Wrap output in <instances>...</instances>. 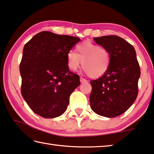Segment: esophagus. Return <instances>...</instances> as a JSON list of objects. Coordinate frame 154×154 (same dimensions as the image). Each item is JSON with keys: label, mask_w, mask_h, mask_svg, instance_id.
I'll return each instance as SVG.
<instances>
[{"label": "esophagus", "mask_w": 154, "mask_h": 154, "mask_svg": "<svg viewBox=\"0 0 154 154\" xmlns=\"http://www.w3.org/2000/svg\"><path fill=\"white\" fill-rule=\"evenodd\" d=\"M80 82L82 83H85V82H87V80L84 79V78H83V77H80Z\"/></svg>", "instance_id": "1"}]
</instances>
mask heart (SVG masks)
<instances>
[{
    "mask_svg": "<svg viewBox=\"0 0 154 154\" xmlns=\"http://www.w3.org/2000/svg\"><path fill=\"white\" fill-rule=\"evenodd\" d=\"M75 51L67 54V66L75 71L82 62V68L91 78H98L105 75L109 69L111 55L109 49L90 41H84L76 46Z\"/></svg>",
    "mask_w": 154,
    "mask_h": 154,
    "instance_id": "1",
    "label": "heart"
}]
</instances>
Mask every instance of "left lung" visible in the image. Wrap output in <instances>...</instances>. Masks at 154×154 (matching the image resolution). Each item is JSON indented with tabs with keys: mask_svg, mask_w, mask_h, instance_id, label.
<instances>
[{
	"mask_svg": "<svg viewBox=\"0 0 154 154\" xmlns=\"http://www.w3.org/2000/svg\"><path fill=\"white\" fill-rule=\"evenodd\" d=\"M94 40L109 49L111 62L105 75L90 81V106L99 116L115 118L126 111L137 97L140 70L136 51L131 44L116 35Z\"/></svg>",
	"mask_w": 154,
	"mask_h": 154,
	"instance_id": "obj_1",
	"label": "left lung"
}]
</instances>
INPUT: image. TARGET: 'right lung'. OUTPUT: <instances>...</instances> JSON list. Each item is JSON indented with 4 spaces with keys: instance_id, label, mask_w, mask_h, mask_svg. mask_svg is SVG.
Here are the masks:
<instances>
[{
    "instance_id": "add662e5",
    "label": "right lung",
    "mask_w": 154,
    "mask_h": 154,
    "mask_svg": "<svg viewBox=\"0 0 154 154\" xmlns=\"http://www.w3.org/2000/svg\"><path fill=\"white\" fill-rule=\"evenodd\" d=\"M79 41L43 31L26 43L20 65L21 93L34 113L54 118L66 110L70 96L80 85L79 75L69 71L66 56Z\"/></svg>"
}]
</instances>
